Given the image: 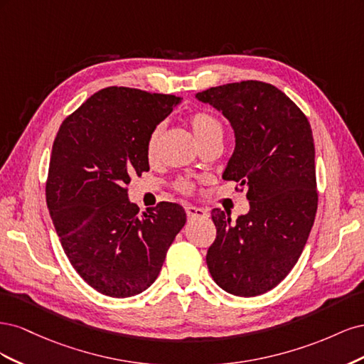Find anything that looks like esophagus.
<instances>
[{"instance_id": "esophagus-1", "label": "esophagus", "mask_w": 364, "mask_h": 364, "mask_svg": "<svg viewBox=\"0 0 364 364\" xmlns=\"http://www.w3.org/2000/svg\"><path fill=\"white\" fill-rule=\"evenodd\" d=\"M186 211V215H188L190 220H194V218H205L208 217V213L205 211V209L202 208H197V206H193V205H188L185 208Z\"/></svg>"}]
</instances>
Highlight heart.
<instances>
[{
	"label": "heart",
	"instance_id": "1",
	"mask_svg": "<svg viewBox=\"0 0 364 364\" xmlns=\"http://www.w3.org/2000/svg\"><path fill=\"white\" fill-rule=\"evenodd\" d=\"M188 123H190V127H191V132H193L196 141L199 142V146H203V144H206V142L214 141V139H223V135H225L223 124L220 123V119L217 117H214L213 114L203 112V111L196 112L188 118ZM161 134H162L161 124L150 132V135L146 142V155L149 159H153L156 156ZM176 186H178V190L182 193L191 191V183L186 181H179Z\"/></svg>",
	"mask_w": 364,
	"mask_h": 364
}]
</instances>
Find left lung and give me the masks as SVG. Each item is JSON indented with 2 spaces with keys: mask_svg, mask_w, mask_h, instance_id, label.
Segmentation results:
<instances>
[{
  "mask_svg": "<svg viewBox=\"0 0 364 364\" xmlns=\"http://www.w3.org/2000/svg\"><path fill=\"white\" fill-rule=\"evenodd\" d=\"M222 112L235 134L225 181L246 186L250 209L235 222L213 209L215 241L206 264L218 287L235 296L266 293L299 259L317 211L313 132L277 86L246 80L196 94Z\"/></svg>",
  "mask_w": 364,
  "mask_h": 364,
  "instance_id": "1",
  "label": "left lung"
}]
</instances>
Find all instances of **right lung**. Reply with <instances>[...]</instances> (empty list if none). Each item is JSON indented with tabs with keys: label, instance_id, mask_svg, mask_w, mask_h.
Wrapping results in <instances>:
<instances>
[{
	"label": "right lung",
	"instance_id": "1",
	"mask_svg": "<svg viewBox=\"0 0 364 364\" xmlns=\"http://www.w3.org/2000/svg\"><path fill=\"white\" fill-rule=\"evenodd\" d=\"M181 97L105 87L63 119L53 142L47 205L71 266L102 294L130 297L155 282L186 222L171 202L139 211L127 185L149 171L150 132Z\"/></svg>",
	"mask_w": 364,
	"mask_h": 364
}]
</instances>
